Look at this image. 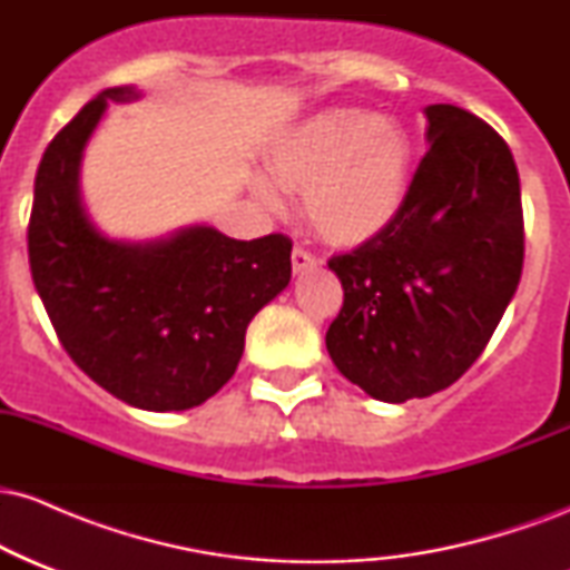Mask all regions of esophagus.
<instances>
[{
  "label": "esophagus",
  "mask_w": 570,
  "mask_h": 570,
  "mask_svg": "<svg viewBox=\"0 0 570 570\" xmlns=\"http://www.w3.org/2000/svg\"><path fill=\"white\" fill-rule=\"evenodd\" d=\"M316 265H318V259L313 257L311 252L294 246V252H292V271L294 273H305V271H311V267H316Z\"/></svg>",
  "instance_id": "34e87169"
}]
</instances>
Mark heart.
<instances>
[{"instance_id": "b5f03b06", "label": "heart", "mask_w": 570, "mask_h": 570, "mask_svg": "<svg viewBox=\"0 0 570 570\" xmlns=\"http://www.w3.org/2000/svg\"><path fill=\"white\" fill-rule=\"evenodd\" d=\"M265 160L273 185L303 193L305 219L326 244L362 246L407 206L415 141L396 117L326 107L281 130ZM252 187L259 200H278L265 179Z\"/></svg>"}]
</instances>
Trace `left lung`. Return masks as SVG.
<instances>
[{
  "label": "left lung",
  "instance_id": "8db88e82",
  "mask_svg": "<svg viewBox=\"0 0 570 570\" xmlns=\"http://www.w3.org/2000/svg\"><path fill=\"white\" fill-rule=\"evenodd\" d=\"M423 115L429 153L404 212L330 259L345 299L326 351L364 394L391 404L436 394L472 367L512 303L525 254L507 141L453 104Z\"/></svg>",
  "mask_w": 570,
  "mask_h": 570
}]
</instances>
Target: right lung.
Listing matches in <instances>:
<instances>
[{"label": "right lung", "mask_w": 570, "mask_h": 570, "mask_svg": "<svg viewBox=\"0 0 570 570\" xmlns=\"http://www.w3.org/2000/svg\"><path fill=\"white\" fill-rule=\"evenodd\" d=\"M101 90L56 134L35 179L29 265L61 345L90 381L130 407H198L233 377L246 326L289 286L292 240H235L189 225L155 240L104 235L82 200V155L109 104Z\"/></svg>", "instance_id": "1"}]
</instances>
